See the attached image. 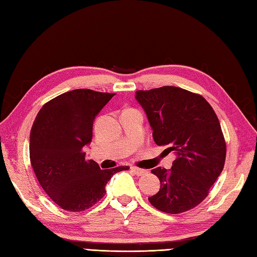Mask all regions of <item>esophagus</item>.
Here are the masks:
<instances>
[{
	"mask_svg": "<svg viewBox=\"0 0 257 257\" xmlns=\"http://www.w3.org/2000/svg\"><path fill=\"white\" fill-rule=\"evenodd\" d=\"M131 170H132V172H133L135 175H138V176H142V175L146 174V170H145V169H142V168H139V167H136V166L131 167Z\"/></svg>",
	"mask_w": 257,
	"mask_h": 257,
	"instance_id": "1",
	"label": "esophagus"
}]
</instances>
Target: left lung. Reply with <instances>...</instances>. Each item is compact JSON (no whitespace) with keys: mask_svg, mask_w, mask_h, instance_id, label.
I'll list each match as a JSON object with an SVG mask.
<instances>
[{"mask_svg":"<svg viewBox=\"0 0 257 257\" xmlns=\"http://www.w3.org/2000/svg\"><path fill=\"white\" fill-rule=\"evenodd\" d=\"M158 146L176 153L170 169L152 173L161 189L148 200L159 211L178 214L193 209L209 195L222 173L226 144L219 118L202 95L178 87L136 91Z\"/></svg>","mask_w":257,"mask_h":257,"instance_id":"8db88e82","label":"left lung"}]
</instances>
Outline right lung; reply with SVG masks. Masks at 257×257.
Segmentation results:
<instances>
[{"instance_id":"right-lung-1","label":"right lung","mask_w":257,"mask_h":257,"mask_svg":"<svg viewBox=\"0 0 257 257\" xmlns=\"http://www.w3.org/2000/svg\"><path fill=\"white\" fill-rule=\"evenodd\" d=\"M114 93L76 89L45 103L33 123L30 158L36 178L57 206L71 212L91 208L105 195L111 177L128 166L101 169L88 159L93 121Z\"/></svg>"}]
</instances>
